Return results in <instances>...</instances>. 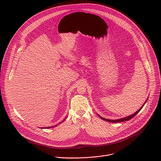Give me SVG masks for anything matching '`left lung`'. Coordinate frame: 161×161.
I'll list each match as a JSON object with an SVG mask.
<instances>
[{"mask_svg": "<svg viewBox=\"0 0 161 161\" xmlns=\"http://www.w3.org/2000/svg\"><path fill=\"white\" fill-rule=\"evenodd\" d=\"M147 102V101H146ZM144 104L140 108V109H138L137 110L136 113H133L132 114H131V115H130V116H128V117H124V118H122V119H118V120H109V119H104V118H103L101 116H100V115H99V117L102 119V120H105V121H107V122H112V123H117V122H125V121H128V120H130L131 119H132L133 117H135V115H136V114L138 113L140 111V110L142 109V108L143 107V106H144Z\"/></svg>", "mask_w": 161, "mask_h": 161, "instance_id": "obj_1", "label": "left lung"}]
</instances>
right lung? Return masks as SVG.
I'll return each instance as SVG.
<instances>
[{"instance_id": "right-lung-1", "label": "right lung", "mask_w": 161, "mask_h": 161, "mask_svg": "<svg viewBox=\"0 0 161 161\" xmlns=\"http://www.w3.org/2000/svg\"><path fill=\"white\" fill-rule=\"evenodd\" d=\"M65 119H64V120L62 122H64V121L65 120ZM55 126H56V125H55ZM55 126H52V127H47V128H52V127H55ZM45 128H46V127H45ZM41 129H42V128H41Z\"/></svg>"}]
</instances>
